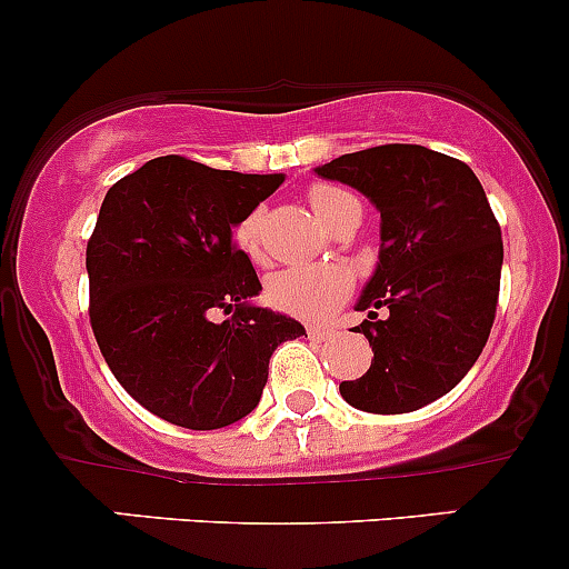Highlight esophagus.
<instances>
[{"label": "esophagus", "mask_w": 569, "mask_h": 569, "mask_svg": "<svg viewBox=\"0 0 569 569\" xmlns=\"http://www.w3.org/2000/svg\"><path fill=\"white\" fill-rule=\"evenodd\" d=\"M330 335H332V330H327V327H316V325L308 327V338L310 340H327Z\"/></svg>", "instance_id": "34e87169"}]
</instances>
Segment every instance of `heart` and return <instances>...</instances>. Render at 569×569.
<instances>
[{"mask_svg": "<svg viewBox=\"0 0 569 569\" xmlns=\"http://www.w3.org/2000/svg\"><path fill=\"white\" fill-rule=\"evenodd\" d=\"M308 201L313 212L319 214V220L330 226L357 199L346 190L332 188V184H313L308 190ZM261 220H264L261 209H253L239 220L234 229L237 248L253 261H261V256H264V250H261ZM349 295L351 274L343 267L332 264H289L269 274L267 280V300L283 313L308 321L327 319Z\"/></svg>", "mask_w": 569, "mask_h": 569, "instance_id": "heart-1", "label": "heart"}]
</instances>
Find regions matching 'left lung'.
<instances>
[{"instance_id":"left-lung-1","label":"left lung","mask_w":569,"mask_h":569,"mask_svg":"<svg viewBox=\"0 0 569 569\" xmlns=\"http://www.w3.org/2000/svg\"><path fill=\"white\" fill-rule=\"evenodd\" d=\"M316 174L381 212L379 264L357 302L373 360L340 395L370 415L422 409L469 373L493 327L505 244L486 190L469 166L420 143L340 154Z\"/></svg>"}]
</instances>
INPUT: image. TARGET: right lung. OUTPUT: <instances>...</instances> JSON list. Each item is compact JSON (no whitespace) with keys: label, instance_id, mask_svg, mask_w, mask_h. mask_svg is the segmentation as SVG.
<instances>
[{"label":"right lung","instance_id":"right-lung-1","mask_svg":"<svg viewBox=\"0 0 569 569\" xmlns=\"http://www.w3.org/2000/svg\"><path fill=\"white\" fill-rule=\"evenodd\" d=\"M280 182L166 154L106 193L87 242L89 321L119 385L171 426L248 417L272 351L305 335L291 316L250 302L259 274L231 239ZM218 307L230 313L220 326Z\"/></svg>","mask_w":569,"mask_h":569}]
</instances>
